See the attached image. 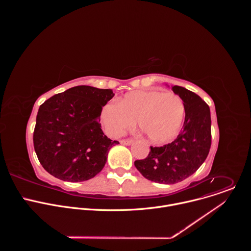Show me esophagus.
Wrapping results in <instances>:
<instances>
[{
	"label": "esophagus",
	"mask_w": 251,
	"mask_h": 251,
	"mask_svg": "<svg viewBox=\"0 0 251 251\" xmlns=\"http://www.w3.org/2000/svg\"><path fill=\"white\" fill-rule=\"evenodd\" d=\"M120 143L121 144H123V145H126V146H129V145H131L132 143H133V140H131V139H126V140H121L120 141Z\"/></svg>",
	"instance_id": "obj_1"
}]
</instances>
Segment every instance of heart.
Instances as JSON below:
<instances>
[{
    "instance_id": "b5f03b06",
    "label": "heart",
    "mask_w": 251,
    "mask_h": 251,
    "mask_svg": "<svg viewBox=\"0 0 251 251\" xmlns=\"http://www.w3.org/2000/svg\"><path fill=\"white\" fill-rule=\"evenodd\" d=\"M185 116L181 97L157 90L127 93L119 103L103 106L101 121L111 137H119L130 130L137 120L139 128L154 143H163L180 131Z\"/></svg>"
}]
</instances>
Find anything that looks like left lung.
<instances>
[{
  "label": "left lung",
  "instance_id": "left-lung-1",
  "mask_svg": "<svg viewBox=\"0 0 251 251\" xmlns=\"http://www.w3.org/2000/svg\"><path fill=\"white\" fill-rule=\"evenodd\" d=\"M174 93L185 106L182 132L169 144L151 147L149 155L134 162L137 170L148 180L176 184L192 176L206 159L211 145L210 111L208 105L196 93L175 85Z\"/></svg>",
  "mask_w": 251,
  "mask_h": 251
}]
</instances>
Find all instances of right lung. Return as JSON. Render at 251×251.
I'll return each instance as SVG.
<instances>
[{"label":"right lung","mask_w":251,"mask_h":251,"mask_svg":"<svg viewBox=\"0 0 251 251\" xmlns=\"http://www.w3.org/2000/svg\"><path fill=\"white\" fill-rule=\"evenodd\" d=\"M113 96L111 89L79 85L40 106L32 140L48 173L75 183L87 181L103 169L110 148L119 144L104 135L99 123L103 106Z\"/></svg>","instance_id":"obj_1"}]
</instances>
